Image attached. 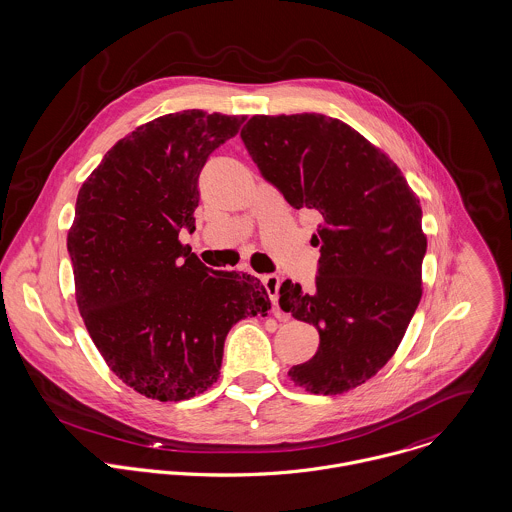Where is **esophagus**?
I'll list each match as a JSON object with an SVG mask.
<instances>
[{
    "mask_svg": "<svg viewBox=\"0 0 512 512\" xmlns=\"http://www.w3.org/2000/svg\"><path fill=\"white\" fill-rule=\"evenodd\" d=\"M263 285L271 297V303L277 307L279 303V287H281V279L277 275H265L263 277Z\"/></svg>",
    "mask_w": 512,
    "mask_h": 512,
    "instance_id": "34e87169",
    "label": "esophagus"
}]
</instances>
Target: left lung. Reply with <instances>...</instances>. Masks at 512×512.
<instances>
[{"label":"left lung","instance_id":"8db88e82","mask_svg":"<svg viewBox=\"0 0 512 512\" xmlns=\"http://www.w3.org/2000/svg\"><path fill=\"white\" fill-rule=\"evenodd\" d=\"M241 140L289 204L320 215L314 289L285 281L279 291L281 308L320 336L289 376L310 394L354 390L394 356L419 305L427 249L419 200L400 168L338 118L257 114Z\"/></svg>","mask_w":512,"mask_h":512}]
</instances>
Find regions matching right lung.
<instances>
[{
	"label": "right lung",
	"instance_id": "obj_1",
	"mask_svg": "<svg viewBox=\"0 0 512 512\" xmlns=\"http://www.w3.org/2000/svg\"><path fill=\"white\" fill-rule=\"evenodd\" d=\"M243 122L196 108L160 116L118 140L79 190L67 237L77 305L108 368L146 398L204 394L231 326L271 308L257 277L213 271L178 239L196 229L209 154Z\"/></svg>",
	"mask_w": 512,
	"mask_h": 512
}]
</instances>
